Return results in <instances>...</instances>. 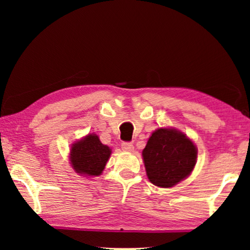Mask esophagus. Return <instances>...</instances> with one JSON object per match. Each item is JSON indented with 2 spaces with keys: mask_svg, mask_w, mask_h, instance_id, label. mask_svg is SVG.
Instances as JSON below:
<instances>
[{
  "mask_svg": "<svg viewBox=\"0 0 250 250\" xmlns=\"http://www.w3.org/2000/svg\"><path fill=\"white\" fill-rule=\"evenodd\" d=\"M122 149L125 150V151H133V149H134V146H133L132 142H123L122 143Z\"/></svg>",
  "mask_w": 250,
  "mask_h": 250,
  "instance_id": "esophagus-1",
  "label": "esophagus"
}]
</instances>
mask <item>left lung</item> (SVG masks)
I'll return each instance as SVG.
<instances>
[{
    "mask_svg": "<svg viewBox=\"0 0 250 250\" xmlns=\"http://www.w3.org/2000/svg\"><path fill=\"white\" fill-rule=\"evenodd\" d=\"M142 155L150 182L157 187L170 188L192 172L197 149L183 133L159 128L150 136Z\"/></svg>",
    "mask_w": 250,
    "mask_h": 250,
    "instance_id": "left-lung-1",
    "label": "left lung"
}]
</instances>
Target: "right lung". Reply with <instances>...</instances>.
Returning <instances> with one entry per match:
<instances>
[{
  "label": "right lung",
  "instance_id": "1",
  "mask_svg": "<svg viewBox=\"0 0 250 250\" xmlns=\"http://www.w3.org/2000/svg\"><path fill=\"white\" fill-rule=\"evenodd\" d=\"M111 150L102 145L95 134L75 143L70 151V162L77 173L88 176H98L104 169Z\"/></svg>",
  "mask_w": 250,
  "mask_h": 250
}]
</instances>
